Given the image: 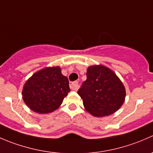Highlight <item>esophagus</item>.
Instances as JSON below:
<instances>
[{"label": "esophagus", "mask_w": 153, "mask_h": 153, "mask_svg": "<svg viewBox=\"0 0 153 153\" xmlns=\"http://www.w3.org/2000/svg\"><path fill=\"white\" fill-rule=\"evenodd\" d=\"M69 86H70V89L72 90H77L78 88V81H74V82L70 83Z\"/></svg>", "instance_id": "esophagus-1"}]
</instances>
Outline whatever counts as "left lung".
<instances>
[{
	"label": "left lung",
	"mask_w": 153,
	"mask_h": 153,
	"mask_svg": "<svg viewBox=\"0 0 153 153\" xmlns=\"http://www.w3.org/2000/svg\"><path fill=\"white\" fill-rule=\"evenodd\" d=\"M84 108L95 117L116 112L124 104L125 87L113 71L102 65L89 67L86 80L78 89Z\"/></svg>",
	"instance_id": "left-lung-1"
}]
</instances>
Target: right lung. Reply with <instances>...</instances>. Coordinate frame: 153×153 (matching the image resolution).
I'll use <instances>...</instances> for the list:
<instances>
[{
    "label": "right lung",
    "mask_w": 153,
    "mask_h": 153,
    "mask_svg": "<svg viewBox=\"0 0 153 153\" xmlns=\"http://www.w3.org/2000/svg\"><path fill=\"white\" fill-rule=\"evenodd\" d=\"M70 92L69 81L60 67H47L35 72L22 90L23 99L29 109L46 114L58 109Z\"/></svg>",
    "instance_id": "add662e5"
}]
</instances>
